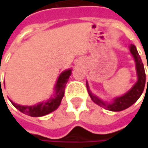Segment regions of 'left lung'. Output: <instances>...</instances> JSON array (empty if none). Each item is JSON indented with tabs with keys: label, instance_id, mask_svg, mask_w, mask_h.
<instances>
[{
	"label": "left lung",
	"instance_id": "obj_1",
	"mask_svg": "<svg viewBox=\"0 0 148 148\" xmlns=\"http://www.w3.org/2000/svg\"><path fill=\"white\" fill-rule=\"evenodd\" d=\"M129 51L132 55L135 61V66H136V71L137 82L134 84L133 86L127 91V93L123 94L122 96L116 97L112 99L111 102H108L106 101L99 98L98 97L94 95L90 90V86L88 82H86V87L89 95L91 97V99L93 102L98 105L104 109L112 112H120L124 109H127L128 107L132 106L137 100L140 98L141 94L143 93L144 87H145V82H146V74L144 71L143 62L141 60L139 53L137 51L136 46L131 44L129 46ZM148 69V65H147ZM148 86V78H147V86Z\"/></svg>",
	"mask_w": 148,
	"mask_h": 148
}]
</instances>
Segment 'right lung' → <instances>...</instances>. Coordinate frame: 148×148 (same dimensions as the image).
Masks as SVG:
<instances>
[{
    "label": "right lung",
    "mask_w": 148,
    "mask_h": 148,
    "mask_svg": "<svg viewBox=\"0 0 148 148\" xmlns=\"http://www.w3.org/2000/svg\"><path fill=\"white\" fill-rule=\"evenodd\" d=\"M71 71H72L71 69H68V70L62 71L60 74L57 79L56 84H55L54 95L51 98H49L47 101L39 102V104L32 106H21V105L14 103L11 100H10V101L15 108H16L19 111H21L24 114L33 116V117L42 116L51 113L53 111H55V109H58V106L61 104L62 99L64 96L66 84L67 83L68 79L72 73Z\"/></svg>",
    "instance_id": "obj_1"
}]
</instances>
